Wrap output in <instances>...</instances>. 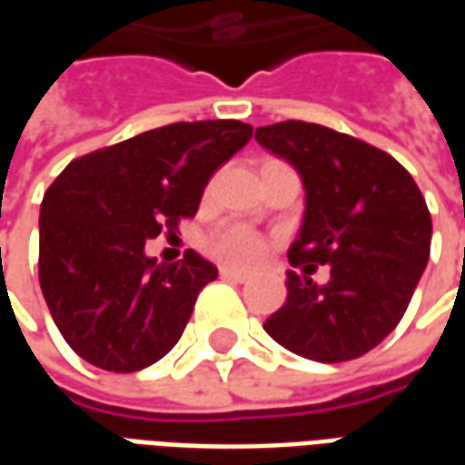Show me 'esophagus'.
<instances>
[{"mask_svg": "<svg viewBox=\"0 0 465 465\" xmlns=\"http://www.w3.org/2000/svg\"><path fill=\"white\" fill-rule=\"evenodd\" d=\"M219 273H222V279H229V282L243 283L246 279H249V273L239 272V269H232V266H222V269H219Z\"/></svg>", "mask_w": 465, "mask_h": 465, "instance_id": "34e87169", "label": "esophagus"}]
</instances>
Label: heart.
I'll return each mask as SVG.
<instances>
[{"label":"heart","instance_id":"1","mask_svg":"<svg viewBox=\"0 0 465 465\" xmlns=\"http://www.w3.org/2000/svg\"><path fill=\"white\" fill-rule=\"evenodd\" d=\"M206 249L213 259L229 263V266H253L263 259L266 242L243 223H229L213 233Z\"/></svg>","mask_w":465,"mask_h":465}]
</instances>
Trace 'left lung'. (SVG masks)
Here are the masks:
<instances>
[{
	"instance_id": "8db88e82",
	"label": "left lung",
	"mask_w": 465,
	"mask_h": 465,
	"mask_svg": "<svg viewBox=\"0 0 465 465\" xmlns=\"http://www.w3.org/2000/svg\"><path fill=\"white\" fill-rule=\"evenodd\" d=\"M256 142L292 162L306 186L292 266H331L326 286L289 272L286 303L263 329L303 359H359L399 326L429 263L426 199L391 153L322 124L262 126Z\"/></svg>"
}]
</instances>
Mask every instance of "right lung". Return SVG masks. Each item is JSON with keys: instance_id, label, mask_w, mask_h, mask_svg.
Here are the masks:
<instances>
[{"instance_id": "obj_1", "label": "right lung", "mask_w": 465, "mask_h": 465, "mask_svg": "<svg viewBox=\"0 0 465 465\" xmlns=\"http://www.w3.org/2000/svg\"><path fill=\"white\" fill-rule=\"evenodd\" d=\"M252 134L236 119L166 124L79 156L46 189L39 283L56 329L92 366L134 373L182 339L216 266L192 249L156 263L143 242L176 236Z\"/></svg>"}]
</instances>
